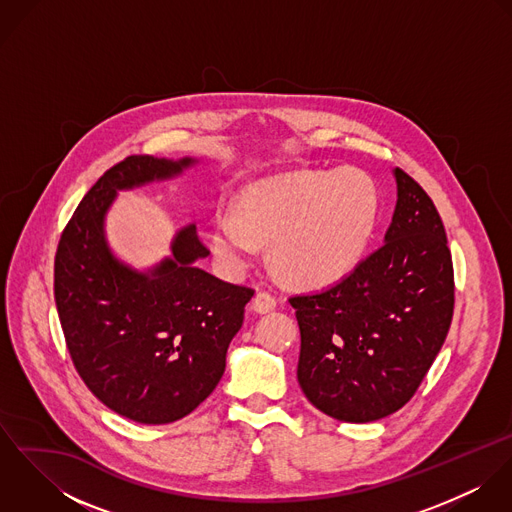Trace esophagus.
<instances>
[{"label":"esophagus","instance_id":"obj_1","mask_svg":"<svg viewBox=\"0 0 512 512\" xmlns=\"http://www.w3.org/2000/svg\"><path fill=\"white\" fill-rule=\"evenodd\" d=\"M276 307V297L268 292H256L252 299V309L256 313H268Z\"/></svg>","mask_w":512,"mask_h":512}]
</instances>
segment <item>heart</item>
Wrapping results in <instances>:
<instances>
[{"instance_id": "1", "label": "heart", "mask_w": 512, "mask_h": 512, "mask_svg": "<svg viewBox=\"0 0 512 512\" xmlns=\"http://www.w3.org/2000/svg\"><path fill=\"white\" fill-rule=\"evenodd\" d=\"M380 197L365 171H303L244 187L236 211L211 220V246L230 274L246 270L258 242H270V262L290 284L323 288L359 262L378 219Z\"/></svg>"}]
</instances>
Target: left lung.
Instances as JSON below:
<instances>
[{
  "label": "left lung",
  "instance_id": "left-lung-1",
  "mask_svg": "<svg viewBox=\"0 0 512 512\" xmlns=\"http://www.w3.org/2000/svg\"><path fill=\"white\" fill-rule=\"evenodd\" d=\"M384 244L335 286L290 297L301 333L297 380L323 414L366 424L400 410L447 337L453 264L428 193L394 169Z\"/></svg>",
  "mask_w": 512,
  "mask_h": 512
}]
</instances>
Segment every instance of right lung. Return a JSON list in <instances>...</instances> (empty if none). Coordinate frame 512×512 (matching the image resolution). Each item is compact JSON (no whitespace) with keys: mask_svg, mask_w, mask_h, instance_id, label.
<instances>
[{"mask_svg":"<svg viewBox=\"0 0 512 512\" xmlns=\"http://www.w3.org/2000/svg\"><path fill=\"white\" fill-rule=\"evenodd\" d=\"M193 157L130 155L84 195L55 256V301L74 366L90 392L140 424H171L217 388L252 290L195 262L209 256L195 224L179 228L171 256L146 272L122 262L106 238L118 191L179 177Z\"/></svg>","mask_w":512,"mask_h":512,"instance_id":"1","label":"right lung"}]
</instances>
